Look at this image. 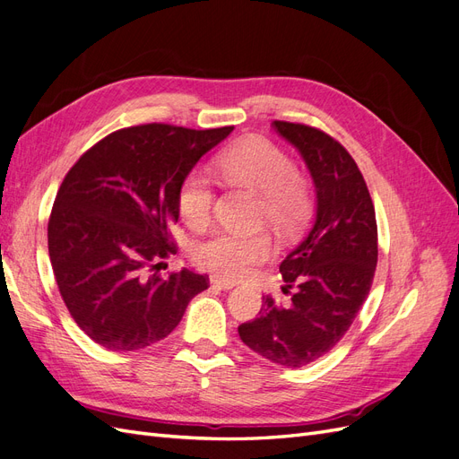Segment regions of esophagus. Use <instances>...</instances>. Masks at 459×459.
Returning a JSON list of instances; mask_svg holds the SVG:
<instances>
[{"mask_svg":"<svg viewBox=\"0 0 459 459\" xmlns=\"http://www.w3.org/2000/svg\"><path fill=\"white\" fill-rule=\"evenodd\" d=\"M211 285H212V287H216V289H221V290H230V289H233V287H235L231 281L220 280V277H211Z\"/></svg>","mask_w":459,"mask_h":459,"instance_id":"obj_1","label":"esophagus"}]
</instances>
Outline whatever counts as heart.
Segmentation results:
<instances>
[{
	"instance_id": "heart-1",
	"label": "heart",
	"mask_w": 459,
	"mask_h": 459,
	"mask_svg": "<svg viewBox=\"0 0 459 459\" xmlns=\"http://www.w3.org/2000/svg\"><path fill=\"white\" fill-rule=\"evenodd\" d=\"M218 170L230 184L251 189L262 197V218L281 233H293L310 214L308 184L281 149L253 137L226 151L218 159ZM214 191L201 172H191L178 193V211L191 230L211 224ZM275 253L266 233L238 235L220 231L199 243L195 262L220 280L241 281Z\"/></svg>"
}]
</instances>
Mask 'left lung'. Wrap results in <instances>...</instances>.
I'll return each instance as SVG.
<instances>
[{"label":"left lung","instance_id":"obj_1","mask_svg":"<svg viewBox=\"0 0 459 459\" xmlns=\"http://www.w3.org/2000/svg\"><path fill=\"white\" fill-rule=\"evenodd\" d=\"M308 166L316 214L281 262L287 308L264 297L260 316L239 325L241 341L273 364L302 368L327 354L362 308L377 266V221L362 172L339 142L316 128L272 122Z\"/></svg>","mask_w":459,"mask_h":459}]
</instances>
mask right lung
<instances>
[{"label": "right lung", "instance_id": "add662e5", "mask_svg": "<svg viewBox=\"0 0 459 459\" xmlns=\"http://www.w3.org/2000/svg\"><path fill=\"white\" fill-rule=\"evenodd\" d=\"M233 126L124 128L65 176L48 224L49 260L78 327L107 351H140L169 337L208 277L155 270L172 255L178 193L203 155Z\"/></svg>", "mask_w": 459, "mask_h": 459}]
</instances>
